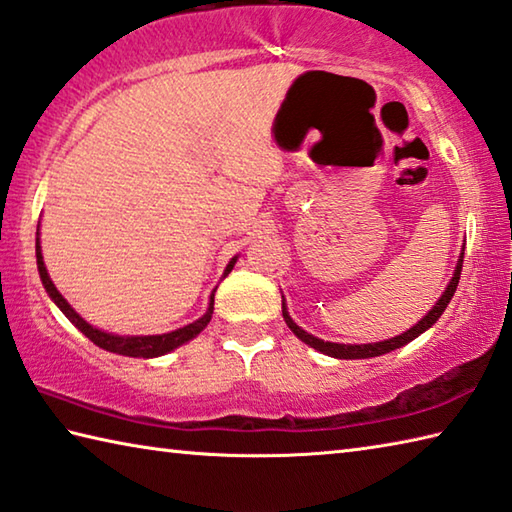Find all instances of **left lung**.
<instances>
[{
    "instance_id": "left-lung-1",
    "label": "left lung",
    "mask_w": 512,
    "mask_h": 512,
    "mask_svg": "<svg viewBox=\"0 0 512 512\" xmlns=\"http://www.w3.org/2000/svg\"><path fill=\"white\" fill-rule=\"evenodd\" d=\"M461 267H464V249H461V256L457 260V267H455V274H452L448 287L443 289V294L439 296V301L432 305V310L421 318V321L417 325H412L410 330H406L399 336H392V339H385V341H379V343H361V345H345V343H332V341H323L318 339V336L305 332L303 327H298L292 316H289L287 312V305H285V298H283V318L289 330H292L298 339H301L303 343H307L310 347H314V350L323 352L327 356H334V359H372V356H381V354H388L392 350H397V347H403L408 345L410 341L417 339V336H421L426 330H430L432 325H435L443 310H446L448 303L452 301V296H455L457 292V285H459V276H461Z\"/></svg>"
}]
</instances>
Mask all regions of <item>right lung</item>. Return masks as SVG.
Listing matches in <instances>:
<instances>
[{
  "mask_svg": "<svg viewBox=\"0 0 512 512\" xmlns=\"http://www.w3.org/2000/svg\"><path fill=\"white\" fill-rule=\"evenodd\" d=\"M35 256H37V272H40L42 278V285L46 289V294L51 296V301L60 307L62 314L69 318V321L80 330L86 339L93 341L98 347L106 352H113V354H122V356H133V359H156V356L162 354H169L176 350V347L185 345L187 341L196 339V336L205 330L207 323L211 321V314H214V294L216 289L211 292L209 296V307L207 312L202 314L198 321L189 323L185 327H178V330L167 332V334H149V336H122V334H113V332H104L100 327H93L91 323H86L84 318L77 314L73 307L69 305V301L57 292V287L53 285L51 276L46 272V265H44V256H42V245H40V229H37V238H35ZM238 256H234L229 260V265L225 267V274L223 278L234 269Z\"/></svg>",
  "mask_w": 512,
  "mask_h": 512,
  "instance_id": "add662e5",
  "label": "right lung"
}]
</instances>
